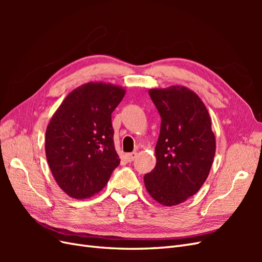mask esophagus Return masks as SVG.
I'll list each match as a JSON object with an SVG mask.
<instances>
[{
	"label": "esophagus",
	"mask_w": 262,
	"mask_h": 262,
	"mask_svg": "<svg viewBox=\"0 0 262 262\" xmlns=\"http://www.w3.org/2000/svg\"><path fill=\"white\" fill-rule=\"evenodd\" d=\"M138 153L137 152H132V153H129V154H125V160L128 162H132L136 160Z\"/></svg>",
	"instance_id": "esophagus-1"
}]
</instances>
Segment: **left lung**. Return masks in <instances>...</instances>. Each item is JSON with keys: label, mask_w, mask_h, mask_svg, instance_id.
Here are the masks:
<instances>
[{"label": "left lung", "mask_w": 262, "mask_h": 262, "mask_svg": "<svg viewBox=\"0 0 262 262\" xmlns=\"http://www.w3.org/2000/svg\"><path fill=\"white\" fill-rule=\"evenodd\" d=\"M148 94L162 123L156 166L144 176V184L155 201L172 207L195 194L207 180L215 155V136L207 107L188 87L150 89Z\"/></svg>", "instance_id": "1"}]
</instances>
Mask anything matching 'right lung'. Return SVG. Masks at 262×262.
<instances>
[{
    "label": "right lung",
    "mask_w": 262,
    "mask_h": 262,
    "mask_svg": "<svg viewBox=\"0 0 262 262\" xmlns=\"http://www.w3.org/2000/svg\"><path fill=\"white\" fill-rule=\"evenodd\" d=\"M125 90L112 83L90 82L62 101L47 125V161L58 186L69 196L86 199L104 188L120 164L112 114Z\"/></svg>",
    "instance_id": "1"
}]
</instances>
